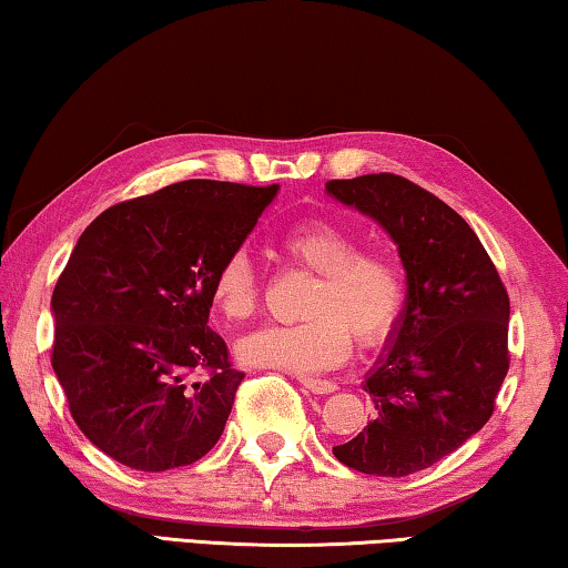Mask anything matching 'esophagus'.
<instances>
[{
    "instance_id": "34e87169",
    "label": "esophagus",
    "mask_w": 568,
    "mask_h": 568,
    "mask_svg": "<svg viewBox=\"0 0 568 568\" xmlns=\"http://www.w3.org/2000/svg\"><path fill=\"white\" fill-rule=\"evenodd\" d=\"M300 383L310 389L314 395H329L337 389V383H332V379H314V377H300Z\"/></svg>"
}]
</instances>
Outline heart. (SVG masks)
<instances>
[{
    "instance_id": "1",
    "label": "heart",
    "mask_w": 568,
    "mask_h": 568,
    "mask_svg": "<svg viewBox=\"0 0 568 568\" xmlns=\"http://www.w3.org/2000/svg\"><path fill=\"white\" fill-rule=\"evenodd\" d=\"M284 256L317 274L304 324L264 327L236 342L246 367L314 375L345 362L349 337L359 347L383 342L403 312L405 268L387 248H359L352 231L329 221H304L282 236ZM262 300V276L246 251L223 258L213 276V302L231 322H244Z\"/></svg>"
}]
</instances>
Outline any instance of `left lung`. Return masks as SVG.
Returning a JSON list of instances; mask_svg holds the SVG:
<instances>
[{
    "mask_svg": "<svg viewBox=\"0 0 568 568\" xmlns=\"http://www.w3.org/2000/svg\"><path fill=\"white\" fill-rule=\"evenodd\" d=\"M324 191L385 229L407 284L362 383L375 417L332 453L367 476H410L458 450L494 415L508 372L506 286L476 231L403 175L329 181Z\"/></svg>",
    "mask_w": 568,
    "mask_h": 568,
    "instance_id": "1",
    "label": "left lung"
}]
</instances>
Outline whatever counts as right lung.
I'll list each match as a JSON object with an SVG mask.
<instances>
[{
  "label": "right lung",
  "mask_w": 568,
  "mask_h": 568,
  "mask_svg": "<svg viewBox=\"0 0 568 568\" xmlns=\"http://www.w3.org/2000/svg\"><path fill=\"white\" fill-rule=\"evenodd\" d=\"M278 185L181 181L82 231L52 292V369L92 445L128 468L201 460L244 372L209 327L213 276Z\"/></svg>",
  "instance_id": "obj_1"
}]
</instances>
